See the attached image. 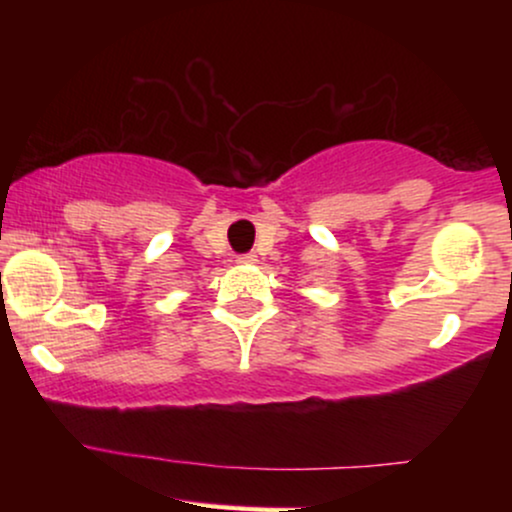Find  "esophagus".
<instances>
[{
	"label": "esophagus",
	"instance_id": "esophagus-1",
	"mask_svg": "<svg viewBox=\"0 0 512 512\" xmlns=\"http://www.w3.org/2000/svg\"><path fill=\"white\" fill-rule=\"evenodd\" d=\"M255 262H257L255 252H248V255H240L238 257V264H255Z\"/></svg>",
	"mask_w": 512,
	"mask_h": 512
}]
</instances>
